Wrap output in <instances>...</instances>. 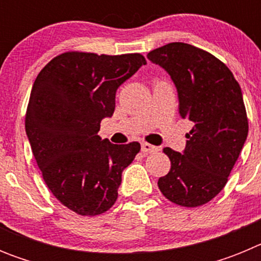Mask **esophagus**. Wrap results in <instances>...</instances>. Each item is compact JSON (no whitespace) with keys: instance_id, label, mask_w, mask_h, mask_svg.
Segmentation results:
<instances>
[{"instance_id":"esophagus-1","label":"esophagus","mask_w":261,"mask_h":261,"mask_svg":"<svg viewBox=\"0 0 261 261\" xmlns=\"http://www.w3.org/2000/svg\"><path fill=\"white\" fill-rule=\"evenodd\" d=\"M141 150L144 154H151V153H156V151H158V147L154 146V145L151 144H147V142H142Z\"/></svg>"}]
</instances>
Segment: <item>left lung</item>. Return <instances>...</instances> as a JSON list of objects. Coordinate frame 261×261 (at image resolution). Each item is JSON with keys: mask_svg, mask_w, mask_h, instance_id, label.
Segmentation results:
<instances>
[{"mask_svg": "<svg viewBox=\"0 0 261 261\" xmlns=\"http://www.w3.org/2000/svg\"><path fill=\"white\" fill-rule=\"evenodd\" d=\"M147 59L170 74L179 114L193 125L183 153L163 149L171 170L159 177L158 187L174 204L196 208L223 190L247 138L241 86L222 61L186 43L156 48Z\"/></svg>", "mask_w": 261, "mask_h": 261, "instance_id": "8db88e82", "label": "left lung"}]
</instances>
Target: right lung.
Returning a JSON list of instances; mask_svg holds the SVG:
<instances>
[{"label":"right lung","mask_w":261,"mask_h":261,"mask_svg":"<svg viewBox=\"0 0 261 261\" xmlns=\"http://www.w3.org/2000/svg\"><path fill=\"white\" fill-rule=\"evenodd\" d=\"M146 64L140 53L120 56L66 52L36 77L26 112V133L45 184L81 216L107 212L138 142L114 145L98 135L115 111L116 91Z\"/></svg>","instance_id":"right-lung-1"}]
</instances>
